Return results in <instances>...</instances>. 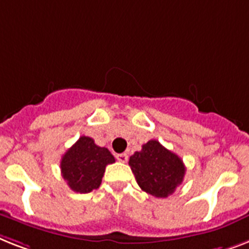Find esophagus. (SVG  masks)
Instances as JSON below:
<instances>
[{
    "instance_id": "34e87169",
    "label": "esophagus",
    "mask_w": 249,
    "mask_h": 249,
    "mask_svg": "<svg viewBox=\"0 0 249 249\" xmlns=\"http://www.w3.org/2000/svg\"><path fill=\"white\" fill-rule=\"evenodd\" d=\"M116 159L120 162H126L128 161V155L126 153H119V155H116Z\"/></svg>"
}]
</instances>
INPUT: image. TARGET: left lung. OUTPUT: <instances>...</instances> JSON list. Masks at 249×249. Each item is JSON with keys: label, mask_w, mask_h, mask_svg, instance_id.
I'll return each instance as SVG.
<instances>
[{"label": "left lung", "mask_w": 249, "mask_h": 249, "mask_svg": "<svg viewBox=\"0 0 249 249\" xmlns=\"http://www.w3.org/2000/svg\"><path fill=\"white\" fill-rule=\"evenodd\" d=\"M129 166L141 189L159 198L173 195L185 175L180 157L155 139L148 141L142 145V151L130 156Z\"/></svg>", "instance_id": "8db88e82"}]
</instances>
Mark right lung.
<instances>
[{"instance_id":"1","label":"right lung","mask_w":249,"mask_h":249,"mask_svg":"<svg viewBox=\"0 0 249 249\" xmlns=\"http://www.w3.org/2000/svg\"><path fill=\"white\" fill-rule=\"evenodd\" d=\"M115 157L105 147H100L89 137H80L62 156L61 174L68 185L78 193H89L101 185L107 165Z\"/></svg>"}]
</instances>
